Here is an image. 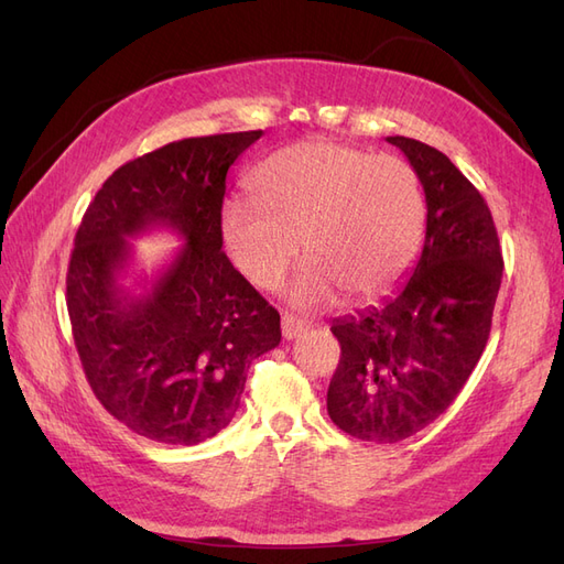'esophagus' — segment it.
Here are the masks:
<instances>
[{"instance_id":"obj_1","label":"esophagus","mask_w":564,"mask_h":564,"mask_svg":"<svg viewBox=\"0 0 564 564\" xmlns=\"http://www.w3.org/2000/svg\"><path fill=\"white\" fill-rule=\"evenodd\" d=\"M305 329H308V324H305L303 319H296L294 315H282V336L284 338H296L301 336Z\"/></svg>"}]
</instances>
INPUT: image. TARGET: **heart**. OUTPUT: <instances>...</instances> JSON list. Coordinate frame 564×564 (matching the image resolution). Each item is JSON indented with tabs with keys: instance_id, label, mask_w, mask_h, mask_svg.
I'll return each mask as SVG.
<instances>
[{
	"instance_id": "heart-1",
	"label": "heart",
	"mask_w": 564,
	"mask_h": 564,
	"mask_svg": "<svg viewBox=\"0 0 564 564\" xmlns=\"http://www.w3.org/2000/svg\"><path fill=\"white\" fill-rule=\"evenodd\" d=\"M251 199L220 209L232 265L275 289L299 256L308 265L289 289L303 311L379 299L412 263L423 230V195L412 164L332 141L272 152L249 178Z\"/></svg>"
}]
</instances>
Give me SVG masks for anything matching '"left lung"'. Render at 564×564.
Returning a JSON list of instances; mask_svg holds the SVG:
<instances>
[{"mask_svg": "<svg viewBox=\"0 0 564 564\" xmlns=\"http://www.w3.org/2000/svg\"><path fill=\"white\" fill-rule=\"evenodd\" d=\"M425 193V240L400 292L379 308L332 322L340 362L327 412L340 431L392 445L416 435L456 400L491 329L503 256L477 187L447 155L388 135Z\"/></svg>", "mask_w": 564, "mask_h": 564, "instance_id": "obj_1", "label": "left lung"}]
</instances>
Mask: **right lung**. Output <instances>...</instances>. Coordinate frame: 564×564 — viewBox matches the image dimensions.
Here are the masks:
<instances>
[{"label":"right lung","instance_id":"add662e5","mask_svg":"<svg viewBox=\"0 0 564 564\" xmlns=\"http://www.w3.org/2000/svg\"><path fill=\"white\" fill-rule=\"evenodd\" d=\"M263 131L202 135L127 162L84 214L67 313L94 395L127 429L199 445L232 421L256 357L280 346V313L220 251L232 162ZM166 227L184 245L143 293L121 284L129 239Z\"/></svg>","mask_w":564,"mask_h":564}]
</instances>
